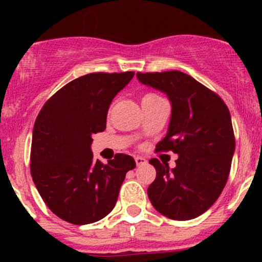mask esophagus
<instances>
[{"label":"esophagus","mask_w":262,"mask_h":262,"mask_svg":"<svg viewBox=\"0 0 262 262\" xmlns=\"http://www.w3.org/2000/svg\"><path fill=\"white\" fill-rule=\"evenodd\" d=\"M134 160H136V163H137V166H142V165H144V163L147 162V161H146V158L141 157V156H137V157L134 158Z\"/></svg>","instance_id":"obj_1"}]
</instances>
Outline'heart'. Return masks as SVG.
Instances as JSON below:
<instances>
[{
	"label": "heart",
	"mask_w": 262,
	"mask_h": 262,
	"mask_svg": "<svg viewBox=\"0 0 262 262\" xmlns=\"http://www.w3.org/2000/svg\"><path fill=\"white\" fill-rule=\"evenodd\" d=\"M148 96H157V95H153V94H148V95H146V96H144V97H148Z\"/></svg>",
	"instance_id": "obj_1"
}]
</instances>
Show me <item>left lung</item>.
I'll return each instance as SVG.
<instances>
[{
    "mask_svg": "<svg viewBox=\"0 0 262 262\" xmlns=\"http://www.w3.org/2000/svg\"><path fill=\"white\" fill-rule=\"evenodd\" d=\"M137 77L170 99L168 132L156 150L179 155L171 170L157 158L149 161L156 179L148 198L167 218H196L215 203L228 180L236 147L228 107L219 95L180 71L138 72Z\"/></svg>",
    "mask_w": 262,
    "mask_h": 262,
    "instance_id": "left-lung-1",
    "label": "left lung"
}]
</instances>
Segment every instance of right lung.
I'll return each instance as SVG.
<instances>
[{"instance_id":"add662e5","label":"right lung","mask_w":262,"mask_h":262,"mask_svg":"<svg viewBox=\"0 0 262 262\" xmlns=\"http://www.w3.org/2000/svg\"><path fill=\"white\" fill-rule=\"evenodd\" d=\"M134 72H95L71 81L44 104L35 120L30 172L47 207L68 223L100 221L114 209L133 157L94 161L92 134L104 132L113 99Z\"/></svg>"}]
</instances>
